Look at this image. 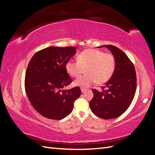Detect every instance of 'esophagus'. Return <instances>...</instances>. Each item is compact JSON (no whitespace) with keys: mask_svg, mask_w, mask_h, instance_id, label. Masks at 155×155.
I'll return each mask as SVG.
<instances>
[{"mask_svg":"<svg viewBox=\"0 0 155 155\" xmlns=\"http://www.w3.org/2000/svg\"><path fill=\"white\" fill-rule=\"evenodd\" d=\"M81 92L83 93V92H84L86 91V89L84 88H81Z\"/></svg>","mask_w":155,"mask_h":155,"instance_id":"esophagus-1","label":"esophagus"}]
</instances>
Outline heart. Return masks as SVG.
Returning <instances> with one entry per match:
<instances>
[{
	"label": "heart",
	"mask_w": 155,
	"mask_h": 155,
	"mask_svg": "<svg viewBox=\"0 0 155 155\" xmlns=\"http://www.w3.org/2000/svg\"><path fill=\"white\" fill-rule=\"evenodd\" d=\"M85 68L86 74L77 78L74 85L83 88L96 82L101 85L109 81L113 74L115 59L111 54L96 49H87L79 54L76 61L69 60L65 64L68 74L75 78L81 75Z\"/></svg>",
	"instance_id": "b5f03b06"
}]
</instances>
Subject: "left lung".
Instances as JSON below:
<instances>
[{"label": "left lung", "mask_w": 155, "mask_h": 155, "mask_svg": "<svg viewBox=\"0 0 155 155\" xmlns=\"http://www.w3.org/2000/svg\"><path fill=\"white\" fill-rule=\"evenodd\" d=\"M113 55L115 68L113 74L102 91L93 89L94 97L90 101L92 112L105 120L119 117L133 101L137 89V74L133 63L123 51L112 45H104Z\"/></svg>", "instance_id": "left-lung-1"}]
</instances>
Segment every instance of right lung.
I'll return each mask as SVG.
<instances>
[{"mask_svg":"<svg viewBox=\"0 0 155 155\" xmlns=\"http://www.w3.org/2000/svg\"><path fill=\"white\" fill-rule=\"evenodd\" d=\"M76 52L74 46H51L37 51L30 61L25 74L26 95L35 110L46 118H65L81 95L79 87L63 89L72 83L65 64Z\"/></svg>","mask_w":155,"mask_h":155,"instance_id":"right-lung-1","label":"right lung"}]
</instances>
